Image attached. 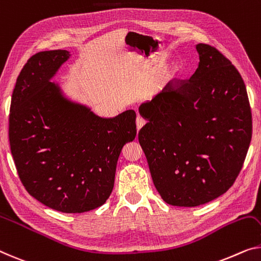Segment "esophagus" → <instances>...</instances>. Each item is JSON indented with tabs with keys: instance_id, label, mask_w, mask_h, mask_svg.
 Listing matches in <instances>:
<instances>
[{
	"instance_id": "1",
	"label": "esophagus",
	"mask_w": 261,
	"mask_h": 261,
	"mask_svg": "<svg viewBox=\"0 0 261 261\" xmlns=\"http://www.w3.org/2000/svg\"><path fill=\"white\" fill-rule=\"evenodd\" d=\"M145 123H146V120L144 119L143 117H141V116H138L137 119H136V125H137V129L138 130H141L142 127L145 125Z\"/></svg>"
}]
</instances>
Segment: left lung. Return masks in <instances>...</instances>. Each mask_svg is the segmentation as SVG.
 Returning a JSON list of instances; mask_svg holds the SVG:
<instances>
[{
    "label": "left lung",
    "instance_id": "8db88e82",
    "mask_svg": "<svg viewBox=\"0 0 261 261\" xmlns=\"http://www.w3.org/2000/svg\"><path fill=\"white\" fill-rule=\"evenodd\" d=\"M199 63L191 79L139 107L147 123L138 141L163 200L194 207L233 185L252 137L246 87L216 48L196 45Z\"/></svg>",
    "mask_w": 261,
    "mask_h": 261
}]
</instances>
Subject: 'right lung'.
<instances>
[{
	"label": "right lung",
	"instance_id": "obj_1",
	"mask_svg": "<svg viewBox=\"0 0 261 261\" xmlns=\"http://www.w3.org/2000/svg\"><path fill=\"white\" fill-rule=\"evenodd\" d=\"M70 56L50 50L27 62L11 97L9 142L30 196L56 211L83 213L110 197L120 151L137 129L134 110L100 117L51 82Z\"/></svg>",
	"mask_w": 261,
	"mask_h": 261
}]
</instances>
